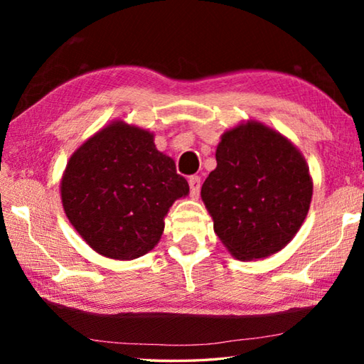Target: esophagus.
<instances>
[{"label":"esophagus","instance_id":"obj_1","mask_svg":"<svg viewBox=\"0 0 364 364\" xmlns=\"http://www.w3.org/2000/svg\"><path fill=\"white\" fill-rule=\"evenodd\" d=\"M189 189H191V196L197 197L200 191V178L199 176H189Z\"/></svg>","mask_w":364,"mask_h":364}]
</instances>
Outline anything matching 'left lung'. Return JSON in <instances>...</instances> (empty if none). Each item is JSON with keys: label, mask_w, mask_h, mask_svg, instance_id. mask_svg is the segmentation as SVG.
I'll list each match as a JSON object with an SVG mask.
<instances>
[{"label": "left lung", "mask_w": 364, "mask_h": 364, "mask_svg": "<svg viewBox=\"0 0 364 364\" xmlns=\"http://www.w3.org/2000/svg\"><path fill=\"white\" fill-rule=\"evenodd\" d=\"M200 196L213 230L239 260L273 255L292 241L310 208L313 181L291 141L260 122L231 128Z\"/></svg>", "instance_id": "obj_1"}]
</instances>
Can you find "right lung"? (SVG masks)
Segmentation results:
<instances>
[{
  "label": "right lung",
  "instance_id": "add662e5",
  "mask_svg": "<svg viewBox=\"0 0 364 364\" xmlns=\"http://www.w3.org/2000/svg\"><path fill=\"white\" fill-rule=\"evenodd\" d=\"M188 193V181L173 159L157 151L154 134L122 120L85 141L60 181L72 226L114 260H133L156 247L168 208Z\"/></svg>",
  "mask_w": 364,
  "mask_h": 364
}]
</instances>
